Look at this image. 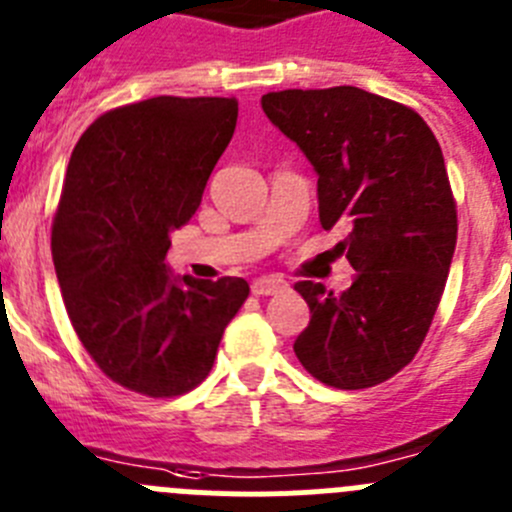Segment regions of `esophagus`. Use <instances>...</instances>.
Returning a JSON list of instances; mask_svg holds the SVG:
<instances>
[{"mask_svg": "<svg viewBox=\"0 0 512 512\" xmlns=\"http://www.w3.org/2000/svg\"><path fill=\"white\" fill-rule=\"evenodd\" d=\"M287 289V281L276 279V276H259V279H253L251 292L256 297H271V294H279Z\"/></svg>", "mask_w": 512, "mask_h": 512, "instance_id": "1", "label": "esophagus"}]
</instances>
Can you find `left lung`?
Here are the masks:
<instances>
[{"instance_id": "1", "label": "left lung", "mask_w": 512, "mask_h": 512, "mask_svg": "<svg viewBox=\"0 0 512 512\" xmlns=\"http://www.w3.org/2000/svg\"><path fill=\"white\" fill-rule=\"evenodd\" d=\"M261 109L317 172L320 223L358 274L342 294L294 284L312 320L294 342L325 386H378L414 360L457 246V203L442 147L414 109L355 86L276 91Z\"/></svg>"}]
</instances>
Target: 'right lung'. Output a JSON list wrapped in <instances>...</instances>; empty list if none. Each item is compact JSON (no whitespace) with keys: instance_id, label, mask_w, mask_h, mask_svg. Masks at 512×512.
<instances>
[{"instance_id":"obj_1","label":"right lung","mask_w":512,"mask_h":512,"mask_svg":"<svg viewBox=\"0 0 512 512\" xmlns=\"http://www.w3.org/2000/svg\"><path fill=\"white\" fill-rule=\"evenodd\" d=\"M236 119V98H147L98 116L70 154L53 220L65 309L98 368L142 396L203 383L248 297L246 279H177L164 264Z\"/></svg>"}]
</instances>
